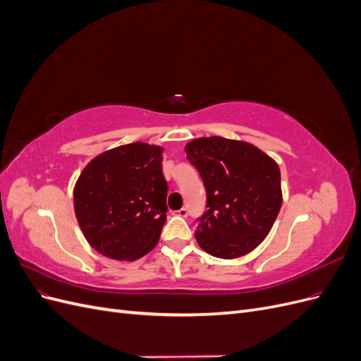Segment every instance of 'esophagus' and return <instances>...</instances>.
I'll use <instances>...</instances> for the list:
<instances>
[{
	"label": "esophagus",
	"instance_id": "1",
	"mask_svg": "<svg viewBox=\"0 0 361 361\" xmlns=\"http://www.w3.org/2000/svg\"><path fill=\"white\" fill-rule=\"evenodd\" d=\"M176 215H179V216H183V218H187L188 216V209L187 207H182V209H179V211H176L174 212Z\"/></svg>",
	"mask_w": 361,
	"mask_h": 361
}]
</instances>
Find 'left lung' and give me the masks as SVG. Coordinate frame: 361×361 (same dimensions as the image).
I'll use <instances>...</instances> for the list:
<instances>
[{"instance_id":"obj_1","label":"left lung","mask_w":361,"mask_h":361,"mask_svg":"<svg viewBox=\"0 0 361 361\" xmlns=\"http://www.w3.org/2000/svg\"><path fill=\"white\" fill-rule=\"evenodd\" d=\"M206 190L195 239L211 256L241 257L269 233L281 207L280 169L256 146L223 137L185 146Z\"/></svg>"}]
</instances>
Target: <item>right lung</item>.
<instances>
[{
    "label": "right lung",
    "mask_w": 361,
    "mask_h": 361,
    "mask_svg": "<svg viewBox=\"0 0 361 361\" xmlns=\"http://www.w3.org/2000/svg\"><path fill=\"white\" fill-rule=\"evenodd\" d=\"M162 147L130 143L87 164L73 190L75 215L89 244L116 260H137L158 243L167 220Z\"/></svg>",
    "instance_id": "add662e5"
}]
</instances>
